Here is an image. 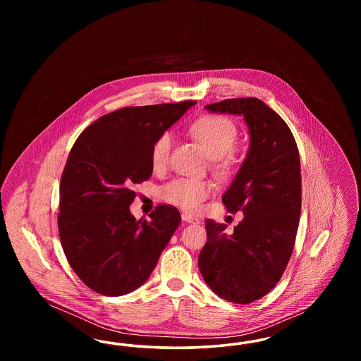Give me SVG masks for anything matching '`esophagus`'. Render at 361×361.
I'll list each match as a JSON object with an SVG mask.
<instances>
[{
  "instance_id": "esophagus-1",
  "label": "esophagus",
  "mask_w": 361,
  "mask_h": 361,
  "mask_svg": "<svg viewBox=\"0 0 361 361\" xmlns=\"http://www.w3.org/2000/svg\"><path fill=\"white\" fill-rule=\"evenodd\" d=\"M181 219H183L184 222H187V224H200V221H199L197 218H195V216H192V215H189V214H185V212H184V214H181Z\"/></svg>"
}]
</instances>
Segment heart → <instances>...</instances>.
Wrapping results in <instances>:
<instances>
[{"instance_id":"heart-1","label":"heart","mask_w":361,"mask_h":361,"mask_svg":"<svg viewBox=\"0 0 361 361\" xmlns=\"http://www.w3.org/2000/svg\"><path fill=\"white\" fill-rule=\"evenodd\" d=\"M190 134L202 143L207 154L212 158L214 172L219 177H228L235 166V155L231 152L238 139L235 123L219 115H206L193 121ZM172 147L171 133H162L155 139L152 147V165L154 171H164L168 166ZM211 193L212 184L209 181L184 177L174 178L159 190L162 200L185 211L199 209Z\"/></svg>"}]
</instances>
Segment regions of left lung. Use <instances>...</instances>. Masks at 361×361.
<instances>
[{"mask_svg":"<svg viewBox=\"0 0 361 361\" xmlns=\"http://www.w3.org/2000/svg\"><path fill=\"white\" fill-rule=\"evenodd\" d=\"M204 108L243 116L250 147L222 197L228 212L245 216L230 234L226 224L207 219L199 269L218 296L247 305L275 287L291 257L302 207L300 158L287 123L256 97Z\"/></svg>","mask_w":361,"mask_h":361,"instance_id":"obj_1","label":"left lung"}]
</instances>
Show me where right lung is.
I'll return each mask as SVG.
<instances>
[{
	"instance_id": "1",
	"label": "right lung",
	"mask_w": 361,
	"mask_h": 361,
	"mask_svg": "<svg viewBox=\"0 0 361 361\" xmlns=\"http://www.w3.org/2000/svg\"><path fill=\"white\" fill-rule=\"evenodd\" d=\"M196 102L127 106L93 121L70 150L59 187V238L70 267L90 290L121 296L154 269L181 216L155 207L137 221L133 187L153 173L155 139Z\"/></svg>"
}]
</instances>
